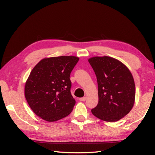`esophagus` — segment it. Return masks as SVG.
Listing matches in <instances>:
<instances>
[{
  "label": "esophagus",
  "mask_w": 155,
  "mask_h": 155,
  "mask_svg": "<svg viewBox=\"0 0 155 155\" xmlns=\"http://www.w3.org/2000/svg\"><path fill=\"white\" fill-rule=\"evenodd\" d=\"M86 99H87V98L86 97H82V98H79V100L81 101H86Z\"/></svg>",
  "instance_id": "obj_1"
}]
</instances>
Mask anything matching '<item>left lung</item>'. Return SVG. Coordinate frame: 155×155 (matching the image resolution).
Wrapping results in <instances>:
<instances>
[{
  "label": "left lung",
  "instance_id": "left-lung-1",
  "mask_svg": "<svg viewBox=\"0 0 155 155\" xmlns=\"http://www.w3.org/2000/svg\"><path fill=\"white\" fill-rule=\"evenodd\" d=\"M97 76L98 103L91 110L99 119L115 122L129 113L135 99V84L128 68L110 57L88 59Z\"/></svg>",
  "mask_w": 155,
  "mask_h": 155
}]
</instances>
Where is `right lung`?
Instances as JSON below:
<instances>
[{
	"label": "right lung",
	"mask_w": 155,
	"mask_h": 155,
	"mask_svg": "<svg viewBox=\"0 0 155 155\" xmlns=\"http://www.w3.org/2000/svg\"><path fill=\"white\" fill-rule=\"evenodd\" d=\"M79 58L61 56L41 60L32 69L25 88L32 111L45 120L54 122L70 114L76 101L71 93V72Z\"/></svg>",
	"instance_id": "obj_1"
}]
</instances>
